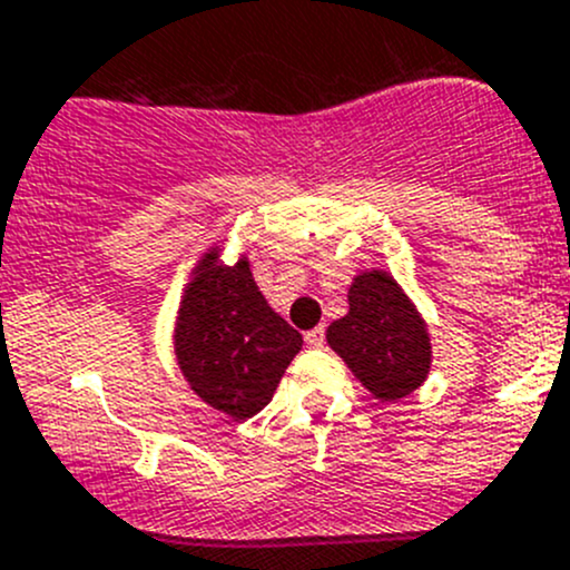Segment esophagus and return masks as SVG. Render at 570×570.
Returning <instances> with one entry per match:
<instances>
[{
  "mask_svg": "<svg viewBox=\"0 0 570 570\" xmlns=\"http://www.w3.org/2000/svg\"><path fill=\"white\" fill-rule=\"evenodd\" d=\"M304 341H307V346H313V348L324 346V326H315V330L304 332Z\"/></svg>",
  "mask_w": 570,
  "mask_h": 570,
  "instance_id": "obj_1",
  "label": "esophagus"
}]
</instances>
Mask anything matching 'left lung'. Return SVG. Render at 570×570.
Masks as SVG:
<instances>
[{
	"label": "left lung",
	"instance_id": "8db88e82",
	"mask_svg": "<svg viewBox=\"0 0 570 570\" xmlns=\"http://www.w3.org/2000/svg\"><path fill=\"white\" fill-rule=\"evenodd\" d=\"M326 343L380 402H399L426 382L432 337L424 315L382 268L348 285V313L326 326Z\"/></svg>",
	"mask_w": 570,
	"mask_h": 570
}]
</instances>
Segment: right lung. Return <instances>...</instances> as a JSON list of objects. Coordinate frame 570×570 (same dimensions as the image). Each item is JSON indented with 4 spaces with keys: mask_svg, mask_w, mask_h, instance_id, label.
Returning a JSON list of instances; mask_svg holds the SVG:
<instances>
[{
    "mask_svg": "<svg viewBox=\"0 0 570 570\" xmlns=\"http://www.w3.org/2000/svg\"><path fill=\"white\" fill-rule=\"evenodd\" d=\"M224 244L207 246L183 287L174 354L190 391L218 413L246 421L272 402L302 335L257 287L249 257L227 266Z\"/></svg>",
    "mask_w": 570,
    "mask_h": 570,
    "instance_id": "right-lung-1",
    "label": "right lung"
}]
</instances>
